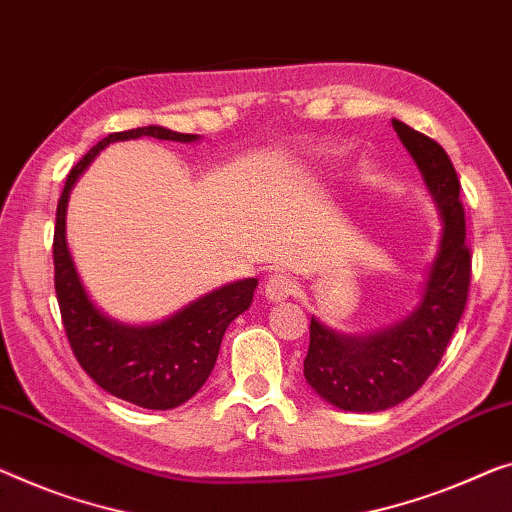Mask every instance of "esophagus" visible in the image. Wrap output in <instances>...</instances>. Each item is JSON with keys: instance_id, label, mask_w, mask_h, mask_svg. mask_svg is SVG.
Masks as SVG:
<instances>
[{"instance_id": "esophagus-1", "label": "esophagus", "mask_w": 512, "mask_h": 512, "mask_svg": "<svg viewBox=\"0 0 512 512\" xmlns=\"http://www.w3.org/2000/svg\"><path fill=\"white\" fill-rule=\"evenodd\" d=\"M292 294H294V282L289 280V276H285V273H273V276L266 278L264 296L269 301L289 299Z\"/></svg>"}]
</instances>
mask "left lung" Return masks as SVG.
Here are the masks:
<instances>
[{"instance_id": "left-lung-1", "label": "left lung", "mask_w": 512, "mask_h": 512, "mask_svg": "<svg viewBox=\"0 0 512 512\" xmlns=\"http://www.w3.org/2000/svg\"><path fill=\"white\" fill-rule=\"evenodd\" d=\"M400 142L416 160L441 213V241L423 299L400 324L370 335H340L310 319L303 375L315 393L345 411H381L411 398L437 368L460 324L471 280L460 179L432 137L393 119Z\"/></svg>"}]
</instances>
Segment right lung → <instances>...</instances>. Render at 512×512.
<instances>
[{"instance_id":"right-lung-1","label":"right lung","mask_w":512,"mask_h":512,"mask_svg":"<svg viewBox=\"0 0 512 512\" xmlns=\"http://www.w3.org/2000/svg\"><path fill=\"white\" fill-rule=\"evenodd\" d=\"M195 142L197 135L174 133L163 126H142L110 133L68 172L57 204L55 292L66 338L82 370L103 391L144 409H174L204 386L220 352L223 335L253 303L257 278L236 280L202 299L188 303L177 315L151 326H126L105 317L82 287L66 246V204L73 183L110 142L135 137Z\"/></svg>"}]
</instances>
